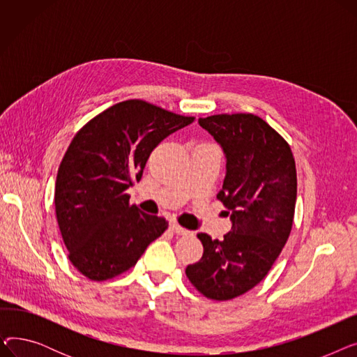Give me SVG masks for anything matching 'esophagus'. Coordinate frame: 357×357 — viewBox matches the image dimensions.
I'll return each instance as SVG.
<instances>
[{
  "label": "esophagus",
  "instance_id": "obj_1",
  "mask_svg": "<svg viewBox=\"0 0 357 357\" xmlns=\"http://www.w3.org/2000/svg\"><path fill=\"white\" fill-rule=\"evenodd\" d=\"M169 229H171L174 233H176L179 236H185V234H190L191 233L190 230H186L182 226H179L178 222H171V224H169Z\"/></svg>",
  "mask_w": 357,
  "mask_h": 357
}]
</instances>
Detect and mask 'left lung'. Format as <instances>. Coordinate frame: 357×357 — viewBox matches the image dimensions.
<instances>
[{
    "instance_id": "8db88e82",
    "label": "left lung",
    "mask_w": 357,
    "mask_h": 357,
    "mask_svg": "<svg viewBox=\"0 0 357 357\" xmlns=\"http://www.w3.org/2000/svg\"><path fill=\"white\" fill-rule=\"evenodd\" d=\"M221 144L227 172L217 198L233 221L222 240L198 233L202 257L185 269L198 292L229 301L264 280L291 234L296 169L287 140L255 114L198 120Z\"/></svg>"
}]
</instances>
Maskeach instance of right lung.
Wrapping results in <instances>:
<instances>
[{
    "label": "right lung",
    "instance_id": "obj_1",
    "mask_svg": "<svg viewBox=\"0 0 357 357\" xmlns=\"http://www.w3.org/2000/svg\"><path fill=\"white\" fill-rule=\"evenodd\" d=\"M194 117L143 100H127L89 120L70 142L54 186L56 218L70 264L91 280L133 268L167 229L126 192L143 175L152 150Z\"/></svg>",
    "mask_w": 357,
    "mask_h": 357
}]
</instances>
